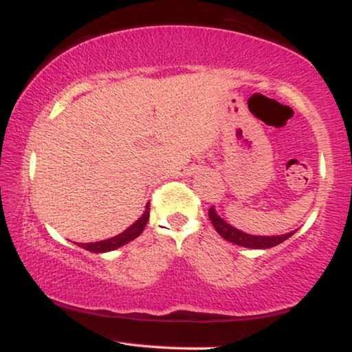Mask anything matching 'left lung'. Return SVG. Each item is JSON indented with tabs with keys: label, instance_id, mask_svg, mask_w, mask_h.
I'll list each match as a JSON object with an SVG mask.
<instances>
[{
	"label": "left lung",
	"instance_id": "left-lung-1",
	"mask_svg": "<svg viewBox=\"0 0 352 352\" xmlns=\"http://www.w3.org/2000/svg\"><path fill=\"white\" fill-rule=\"evenodd\" d=\"M210 221L213 223L216 232H218L221 237L228 240V242H232L235 245H240V247H247V248H271L276 247V245L285 242L288 237H292L295 234L293 232L288 234H282V235H250L245 234L242 230L232 228V226L226 223L223 218H219L218 213H216L214 206H211L208 211Z\"/></svg>",
	"mask_w": 352,
	"mask_h": 352
}]
</instances>
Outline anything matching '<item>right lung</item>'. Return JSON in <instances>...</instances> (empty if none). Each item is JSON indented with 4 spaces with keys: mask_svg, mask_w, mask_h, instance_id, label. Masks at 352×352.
Segmentation results:
<instances>
[{
    "mask_svg": "<svg viewBox=\"0 0 352 352\" xmlns=\"http://www.w3.org/2000/svg\"><path fill=\"white\" fill-rule=\"evenodd\" d=\"M148 213H151V208H148V205H147L144 214L136 221V223H134L133 226H129L124 232L115 235V237H112V239L100 240V242H94V243H76V245L81 248L88 250V252H93V253H105V252H112V250H117L142 234V230H144V228H146V224L148 221Z\"/></svg>",
    "mask_w": 352,
    "mask_h": 352,
    "instance_id": "1",
    "label": "right lung"
}]
</instances>
